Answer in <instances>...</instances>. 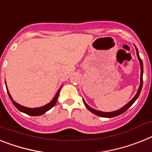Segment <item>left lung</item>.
<instances>
[{
    "mask_svg": "<svg viewBox=\"0 0 152 152\" xmlns=\"http://www.w3.org/2000/svg\"><path fill=\"white\" fill-rule=\"evenodd\" d=\"M135 49H136V51H137V56H138V60H139V62H140V66H141V78H140V80H141V82H140V86H139V88H138V92H137V94H136L134 98H132L130 102H128L127 104H125L124 107H122L119 110L112 111V112H103V111H98V110L93 109V108H91V107H89V106L86 103H85V101L83 100V102H84V104H85V107H86L87 108H88V109L91 111V112H92V113L94 114V115H98V116L103 117V118H113V117H116V116H118V115H121V114H123L124 111H126L127 110H128V108H129V107H130L133 104H134V102H135L136 100H137V98H138V96H139L140 93H141V88H142V85H143V63H142V61H141V58L139 57L138 50L136 47H135Z\"/></svg>",
    "mask_w": 152,
    "mask_h": 152,
    "instance_id": "obj_1",
    "label": "left lung"
}]
</instances>
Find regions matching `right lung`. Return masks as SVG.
<instances>
[{"mask_svg":"<svg viewBox=\"0 0 152 152\" xmlns=\"http://www.w3.org/2000/svg\"><path fill=\"white\" fill-rule=\"evenodd\" d=\"M6 88H7V85H6ZM60 91L61 89H59L58 91L57 92L56 95L54 96V98H53L52 101H51L50 103L47 104L46 105L42 106V107H35V108H31V107H24V106L20 105V104H18L17 102H14V100H13L12 97H11V94H10V93H9L8 90L7 89V94H8L9 98H10L11 101L12 102V103L14 104V105L15 106V107H16L20 111H21V112H23V113L27 114V115H31V116H39V115H43V114H45V112H47L48 110H50L51 107H54V106L55 105V104H56L57 101H58V96H59Z\"/></svg>","mask_w":152,"mask_h":152,"instance_id":"add662e5","label":"right lung"}]
</instances>
